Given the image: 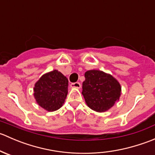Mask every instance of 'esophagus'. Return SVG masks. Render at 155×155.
<instances>
[{
  "label": "esophagus",
  "instance_id": "1",
  "mask_svg": "<svg viewBox=\"0 0 155 155\" xmlns=\"http://www.w3.org/2000/svg\"><path fill=\"white\" fill-rule=\"evenodd\" d=\"M70 87H73V88H80L81 85L79 82H74V83L70 84Z\"/></svg>",
  "mask_w": 155,
  "mask_h": 155
}]
</instances>
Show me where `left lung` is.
<instances>
[{"label": "left lung", "instance_id": "8db88e82", "mask_svg": "<svg viewBox=\"0 0 155 155\" xmlns=\"http://www.w3.org/2000/svg\"><path fill=\"white\" fill-rule=\"evenodd\" d=\"M82 83V95L87 106L92 110L104 112L119 101L121 87L109 73L97 70H87Z\"/></svg>", "mask_w": 155, "mask_h": 155}]
</instances>
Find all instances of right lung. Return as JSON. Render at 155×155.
I'll list each match as a JSON object with an SVG mask.
<instances>
[{
	"mask_svg": "<svg viewBox=\"0 0 155 155\" xmlns=\"http://www.w3.org/2000/svg\"><path fill=\"white\" fill-rule=\"evenodd\" d=\"M34 96L40 107L54 112L63 106L68 93V79L58 70L43 74L35 83Z\"/></svg>",
	"mask_w": 155,
	"mask_h": 155,
	"instance_id": "obj_1",
	"label": "right lung"
}]
</instances>
